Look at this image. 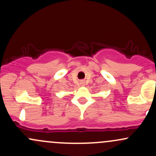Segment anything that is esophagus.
Returning a JSON list of instances; mask_svg holds the SVG:
<instances>
[{"mask_svg":"<svg viewBox=\"0 0 156 156\" xmlns=\"http://www.w3.org/2000/svg\"><path fill=\"white\" fill-rule=\"evenodd\" d=\"M83 84H84L83 83H81V85H83Z\"/></svg>","mask_w":156,"mask_h":156,"instance_id":"esophagus-1","label":"esophagus"}]
</instances>
